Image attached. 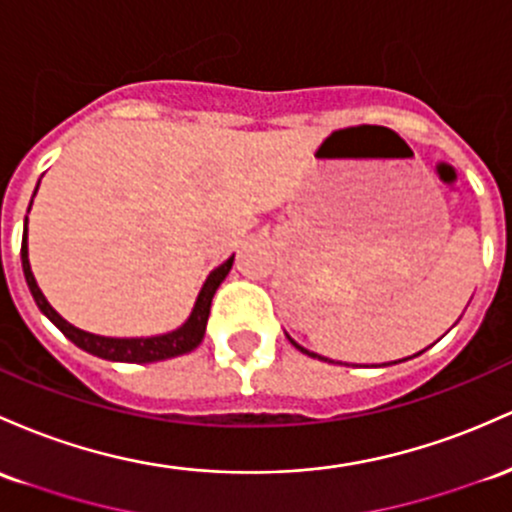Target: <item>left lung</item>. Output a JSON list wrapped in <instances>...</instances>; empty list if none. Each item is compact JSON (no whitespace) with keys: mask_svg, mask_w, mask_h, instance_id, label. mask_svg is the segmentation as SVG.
I'll use <instances>...</instances> for the list:
<instances>
[{"mask_svg":"<svg viewBox=\"0 0 512 512\" xmlns=\"http://www.w3.org/2000/svg\"><path fill=\"white\" fill-rule=\"evenodd\" d=\"M286 338H289V335H286ZM289 342L296 347V350H301L303 355H308V357H313V359H320V362H330L328 357H320V355H316V352H311V350H306V347H301L294 338H289ZM418 355H423V352H418ZM418 355H413V357H418ZM408 359H411V357H408ZM398 362H403V359H398ZM398 362H391V364H398Z\"/></svg>","mask_w":512,"mask_h":512,"instance_id":"1","label":"left lung"}]
</instances>
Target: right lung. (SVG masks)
<instances>
[{
  "label": "right lung",
  "instance_id": "add662e5",
  "mask_svg": "<svg viewBox=\"0 0 512 512\" xmlns=\"http://www.w3.org/2000/svg\"><path fill=\"white\" fill-rule=\"evenodd\" d=\"M36 192H38V187H36ZM36 192H33V196H36ZM31 204H33V199H31ZM31 204H28V211H31ZM26 223H28V216L24 221V240H21V267H24V277H26L28 289H31L33 301H36V306L41 308L43 316H46L50 323H53L55 328L65 335L67 340L75 342L80 350L89 352V355H94V357L109 359V362L148 364V362H162V359L187 355V352H192L201 345V340H204V333H206V320H209V313H211L213 294H216L218 286L223 284V279L228 277L235 255L228 257L223 265H218L209 274V277H206V282H204V286H201L199 296H196V301H194L192 313H189V318L184 320L179 328H174V330H170V333H162V335H150V338H106V335L87 333V330H80V328H75L72 323H67V320L60 316L53 306H50L46 296H43V291L38 289L36 277H33V272H31V262H28Z\"/></svg>",
  "mask_w": 512,
  "mask_h": 512
}]
</instances>
